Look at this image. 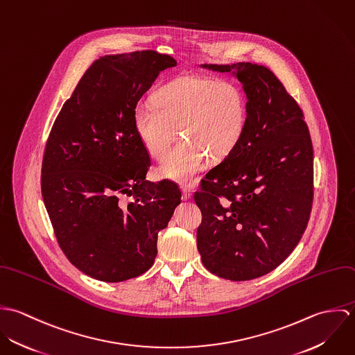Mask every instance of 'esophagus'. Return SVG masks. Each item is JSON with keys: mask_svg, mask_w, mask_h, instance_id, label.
Here are the masks:
<instances>
[{"mask_svg": "<svg viewBox=\"0 0 355 355\" xmlns=\"http://www.w3.org/2000/svg\"><path fill=\"white\" fill-rule=\"evenodd\" d=\"M182 191H183V200H184V201H189V200H191V197H193V193H191V187H190V186H187V184H183V186H182Z\"/></svg>", "mask_w": 355, "mask_h": 355, "instance_id": "1", "label": "esophagus"}]
</instances>
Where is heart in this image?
<instances>
[{
	"label": "heart",
	"mask_w": 355,
	"mask_h": 355,
	"mask_svg": "<svg viewBox=\"0 0 355 355\" xmlns=\"http://www.w3.org/2000/svg\"><path fill=\"white\" fill-rule=\"evenodd\" d=\"M152 105L134 110V131L155 159H161L175 139H185L158 166V173L178 182L190 180L206 158L218 162L239 146L248 127V98L243 89L225 79L183 75L162 85Z\"/></svg>",
	"instance_id": "heart-1"
}]
</instances>
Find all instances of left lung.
<instances>
[{"label":"left lung","instance_id":"obj_1","mask_svg":"<svg viewBox=\"0 0 355 355\" xmlns=\"http://www.w3.org/2000/svg\"><path fill=\"white\" fill-rule=\"evenodd\" d=\"M232 73L248 98L246 132L194 196L197 248L218 277L245 282L277 268L300 243L313 203V145L304 112L263 65L202 64Z\"/></svg>","mask_w":355,"mask_h":355}]
</instances>
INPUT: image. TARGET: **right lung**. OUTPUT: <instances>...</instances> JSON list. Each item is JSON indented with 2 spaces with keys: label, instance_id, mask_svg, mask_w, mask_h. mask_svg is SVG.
I'll use <instances>...</instances> for the list:
<instances>
[{
  "label": "right lung",
  "instance_id": "add662e5",
  "mask_svg": "<svg viewBox=\"0 0 355 355\" xmlns=\"http://www.w3.org/2000/svg\"><path fill=\"white\" fill-rule=\"evenodd\" d=\"M176 64L154 51L98 58L51 127L44 202L61 250L93 279L117 283L150 269L157 235L182 200L176 183L146 180L152 162L132 124L138 101Z\"/></svg>",
  "mask_w": 355,
  "mask_h": 355
}]
</instances>
